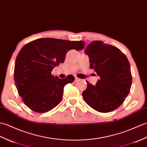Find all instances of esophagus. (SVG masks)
I'll list each match as a JSON object with an SVG mask.
<instances>
[{
    "label": "esophagus",
    "mask_w": 147,
    "mask_h": 147,
    "mask_svg": "<svg viewBox=\"0 0 147 147\" xmlns=\"http://www.w3.org/2000/svg\"><path fill=\"white\" fill-rule=\"evenodd\" d=\"M80 80H82V79H80L78 77H75V81H76V82H79Z\"/></svg>",
    "instance_id": "1"
}]
</instances>
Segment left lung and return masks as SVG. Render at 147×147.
<instances>
[{
    "instance_id": "left-lung-1",
    "label": "left lung",
    "mask_w": 147,
    "mask_h": 147,
    "mask_svg": "<svg viewBox=\"0 0 147 147\" xmlns=\"http://www.w3.org/2000/svg\"><path fill=\"white\" fill-rule=\"evenodd\" d=\"M84 52L89 56L90 68L100 77L94 86L87 81V89L82 92L84 100L97 111H115L131 89L132 77L128 58L118 48L102 41H92Z\"/></svg>"
}]
</instances>
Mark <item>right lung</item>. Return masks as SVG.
<instances>
[{
    "mask_svg": "<svg viewBox=\"0 0 147 147\" xmlns=\"http://www.w3.org/2000/svg\"><path fill=\"white\" fill-rule=\"evenodd\" d=\"M84 44L83 41L40 38L21 48L16 59L14 77L19 95L29 109L42 113L59 104L65 86L75 78L70 75L61 79L51 75V71L64 62L68 51L82 50Z\"/></svg>",
    "mask_w": 147,
    "mask_h": 147,
    "instance_id": "add662e5",
    "label": "right lung"
}]
</instances>
